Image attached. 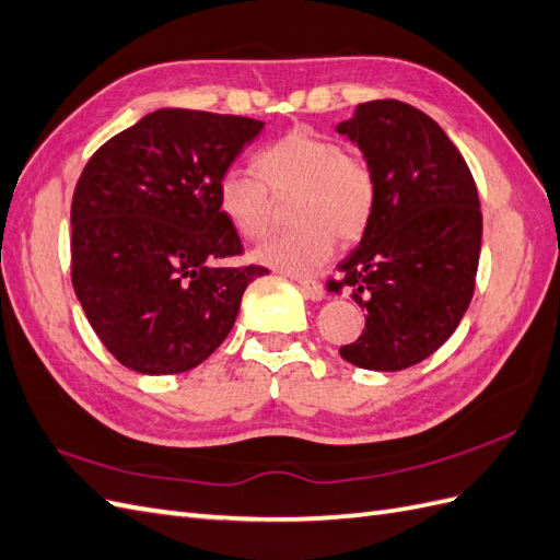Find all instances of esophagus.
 I'll return each instance as SVG.
<instances>
[{"label":"esophagus","mask_w":560,"mask_h":560,"mask_svg":"<svg viewBox=\"0 0 560 560\" xmlns=\"http://www.w3.org/2000/svg\"><path fill=\"white\" fill-rule=\"evenodd\" d=\"M293 279L298 281L302 293H305L310 300H322L324 298V285L318 281H314L310 277H300V275H293Z\"/></svg>","instance_id":"1"}]
</instances>
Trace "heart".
<instances>
[{
    "label": "heart",
    "instance_id": "b5f03b06",
    "mask_svg": "<svg viewBox=\"0 0 560 560\" xmlns=\"http://www.w3.org/2000/svg\"><path fill=\"white\" fill-rule=\"evenodd\" d=\"M258 175H228L222 206L248 234L260 236L277 222L279 201H298L318 225L338 238H357L373 211V175L359 156L340 152L332 140L291 131L255 159ZM265 258L291 271H312L326 260L328 234L295 228L271 236Z\"/></svg>",
    "mask_w": 560,
    "mask_h": 560
}]
</instances>
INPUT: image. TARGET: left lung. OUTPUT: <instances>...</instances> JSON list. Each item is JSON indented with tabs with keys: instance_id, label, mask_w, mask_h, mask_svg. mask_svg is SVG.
<instances>
[{
	"instance_id": "8db88e82",
	"label": "left lung",
	"mask_w": 560,
	"mask_h": 560,
	"mask_svg": "<svg viewBox=\"0 0 560 560\" xmlns=\"http://www.w3.org/2000/svg\"><path fill=\"white\" fill-rule=\"evenodd\" d=\"M373 175V211L330 293L365 312L340 357L365 371H404L451 338L465 316L481 255L483 215L471 171L424 112L371 101L338 124Z\"/></svg>"
}]
</instances>
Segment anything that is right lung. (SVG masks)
Instances as JSON below:
<instances>
[{"label": "right lung", "instance_id": "right-lung-1", "mask_svg": "<svg viewBox=\"0 0 560 560\" xmlns=\"http://www.w3.org/2000/svg\"><path fill=\"white\" fill-rule=\"evenodd\" d=\"M262 121L164 107L109 138L72 197V285L91 328L126 369L185 373L232 330L260 265L244 246L222 178Z\"/></svg>", "mask_w": 560, "mask_h": 560}]
</instances>
